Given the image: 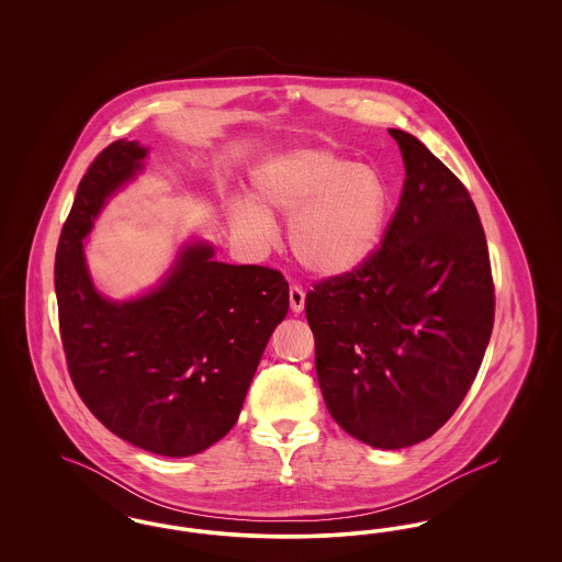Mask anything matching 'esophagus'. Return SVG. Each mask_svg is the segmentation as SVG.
I'll use <instances>...</instances> for the list:
<instances>
[{
	"label": "esophagus",
	"instance_id": "esophagus-1",
	"mask_svg": "<svg viewBox=\"0 0 562 562\" xmlns=\"http://www.w3.org/2000/svg\"><path fill=\"white\" fill-rule=\"evenodd\" d=\"M289 299H291V310H293L294 314L303 312V307H305V291L299 284L291 286Z\"/></svg>",
	"mask_w": 562,
	"mask_h": 562
}]
</instances>
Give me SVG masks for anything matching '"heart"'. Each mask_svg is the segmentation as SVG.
<instances>
[{"instance_id":"b5f03b06","label":"heart","mask_w":562,"mask_h":562,"mask_svg":"<svg viewBox=\"0 0 562 562\" xmlns=\"http://www.w3.org/2000/svg\"><path fill=\"white\" fill-rule=\"evenodd\" d=\"M392 195L381 172L330 149H296L259 168L250 204L232 209L238 234L269 240V218L289 223L296 261L322 278L353 273L381 246Z\"/></svg>"}]
</instances>
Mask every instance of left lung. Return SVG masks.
I'll use <instances>...</instances> for the list:
<instances>
[{"instance_id": "1", "label": "left lung", "mask_w": 562, "mask_h": 562, "mask_svg": "<svg viewBox=\"0 0 562 562\" xmlns=\"http://www.w3.org/2000/svg\"><path fill=\"white\" fill-rule=\"evenodd\" d=\"M406 179L371 261L305 296L333 419L376 449L442 428L481 369L495 286L465 186L413 134L390 128Z\"/></svg>"}]
</instances>
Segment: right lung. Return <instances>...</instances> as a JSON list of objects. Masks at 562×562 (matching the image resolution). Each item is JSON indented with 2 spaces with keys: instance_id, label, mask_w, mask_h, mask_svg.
<instances>
[{
  "instance_id": "right-lung-1",
  "label": "right lung",
  "mask_w": 562,
  "mask_h": 562,
  "mask_svg": "<svg viewBox=\"0 0 562 562\" xmlns=\"http://www.w3.org/2000/svg\"><path fill=\"white\" fill-rule=\"evenodd\" d=\"M143 158L136 140H115L81 177L54 259L58 328L74 387L109 431L149 453L188 457L238 422L289 312V282L278 269L214 261L195 241L154 293L128 303L97 293L81 238Z\"/></svg>"
}]
</instances>
